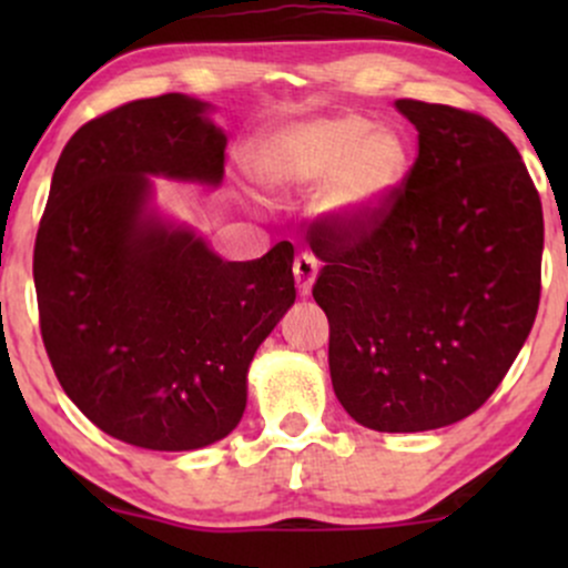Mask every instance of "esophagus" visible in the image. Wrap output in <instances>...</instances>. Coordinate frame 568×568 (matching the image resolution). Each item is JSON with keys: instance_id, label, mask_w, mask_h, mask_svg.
I'll return each mask as SVG.
<instances>
[{"instance_id": "obj_1", "label": "esophagus", "mask_w": 568, "mask_h": 568, "mask_svg": "<svg viewBox=\"0 0 568 568\" xmlns=\"http://www.w3.org/2000/svg\"><path fill=\"white\" fill-rule=\"evenodd\" d=\"M317 270H321V264H317V258L312 256V253H302V256H296V262H293V277H296L298 293H302V296H306V293L312 291V285H315Z\"/></svg>"}]
</instances>
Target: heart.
Wrapping results in <instances>:
<instances>
[{"label": "heart", "instance_id": "heart-1", "mask_svg": "<svg viewBox=\"0 0 568 568\" xmlns=\"http://www.w3.org/2000/svg\"><path fill=\"white\" fill-rule=\"evenodd\" d=\"M253 179L272 192L315 184V211L342 230L374 221L408 173V149L400 133L368 125L357 114H323L291 122L253 146Z\"/></svg>", "mask_w": 568, "mask_h": 568}]
</instances>
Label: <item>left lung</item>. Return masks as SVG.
<instances>
[{
  "mask_svg": "<svg viewBox=\"0 0 568 568\" xmlns=\"http://www.w3.org/2000/svg\"><path fill=\"white\" fill-rule=\"evenodd\" d=\"M419 130L403 189L355 230L317 221L312 296L328 315L344 410L379 433H425L491 397L529 336L542 275V202L486 116L400 98Z\"/></svg>",
  "mask_w": 568,
  "mask_h": 568,
  "instance_id": "1",
  "label": "left lung"
}]
</instances>
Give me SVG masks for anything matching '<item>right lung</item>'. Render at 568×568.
<instances>
[{"label":"right lung","mask_w":568,"mask_h":568,"mask_svg":"<svg viewBox=\"0 0 568 568\" xmlns=\"http://www.w3.org/2000/svg\"><path fill=\"white\" fill-rule=\"evenodd\" d=\"M211 103L141 98L95 116L58 158L34 245L39 328L74 406L112 438L194 452L232 433L258 344L296 302L293 245L224 262L152 205V175L219 186Z\"/></svg>","instance_id":"1"}]
</instances>
